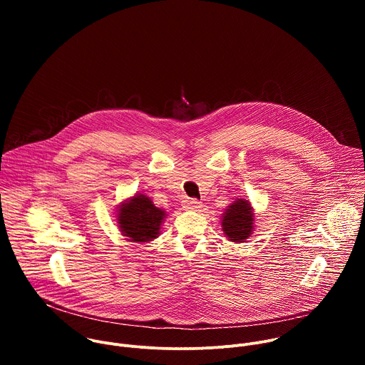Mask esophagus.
<instances>
[{"label":"esophagus","instance_id":"34e87169","mask_svg":"<svg viewBox=\"0 0 365 365\" xmlns=\"http://www.w3.org/2000/svg\"><path fill=\"white\" fill-rule=\"evenodd\" d=\"M200 206H202L200 202H197L196 199H192V197H189L183 202V207H185V210H189V211H199Z\"/></svg>","mask_w":365,"mask_h":365}]
</instances>
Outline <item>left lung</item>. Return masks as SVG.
I'll list each match as a JSON object with an SVG mask.
<instances>
[{"mask_svg":"<svg viewBox=\"0 0 365 365\" xmlns=\"http://www.w3.org/2000/svg\"><path fill=\"white\" fill-rule=\"evenodd\" d=\"M221 225L230 241L242 242L247 240L254 227V214L250 202L247 199L234 200L224 212Z\"/></svg>","mask_w":365,"mask_h":365,"instance_id":"1","label":"left lung"}]
</instances>
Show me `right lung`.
Wrapping results in <instances>:
<instances>
[{
  "instance_id": "1",
  "label": "right lung",
  "mask_w": 365,
  "mask_h": 365,
  "mask_svg": "<svg viewBox=\"0 0 365 365\" xmlns=\"http://www.w3.org/2000/svg\"><path fill=\"white\" fill-rule=\"evenodd\" d=\"M166 212L145 195H135L130 200L121 203L117 221L124 237L133 242H147L159 235L160 225Z\"/></svg>"
}]
</instances>
